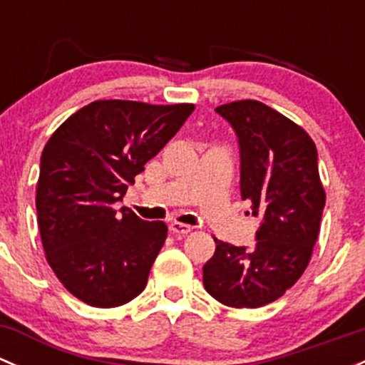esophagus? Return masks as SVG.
<instances>
[{"instance_id":"1","label":"esophagus","mask_w":365,"mask_h":365,"mask_svg":"<svg viewBox=\"0 0 365 365\" xmlns=\"http://www.w3.org/2000/svg\"><path fill=\"white\" fill-rule=\"evenodd\" d=\"M169 230H171V233L175 235H187L192 231V226H187V224H182V222H171Z\"/></svg>"}]
</instances>
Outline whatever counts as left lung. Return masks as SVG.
<instances>
[{"instance_id":"8db88e82","label":"left lung","mask_w":365,"mask_h":365,"mask_svg":"<svg viewBox=\"0 0 365 365\" xmlns=\"http://www.w3.org/2000/svg\"><path fill=\"white\" fill-rule=\"evenodd\" d=\"M240 143V192L261 215L252 249L213 238L203 267L205 289L220 304L256 309L277 300L307 268L318 240L327 194L311 135L257 101L215 109Z\"/></svg>"}]
</instances>
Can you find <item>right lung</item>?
Instances as JSON below:
<instances>
[{"label": "right lung", "mask_w": 365, "mask_h": 365, "mask_svg": "<svg viewBox=\"0 0 365 365\" xmlns=\"http://www.w3.org/2000/svg\"><path fill=\"white\" fill-rule=\"evenodd\" d=\"M192 111L194 104L95 101L43 146L36 182L42 247L61 284L84 304L118 307L145 289L168 226L114 203Z\"/></svg>", "instance_id": "1"}]
</instances>
